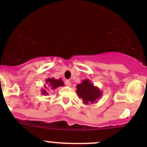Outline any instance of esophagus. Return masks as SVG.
I'll use <instances>...</instances> for the list:
<instances>
[{
  "label": "esophagus",
  "instance_id": "34e87169",
  "mask_svg": "<svg viewBox=\"0 0 147 147\" xmlns=\"http://www.w3.org/2000/svg\"><path fill=\"white\" fill-rule=\"evenodd\" d=\"M65 84H66L67 86H68V87H69V86L71 85V82L69 80H65Z\"/></svg>",
  "mask_w": 147,
  "mask_h": 147
}]
</instances>
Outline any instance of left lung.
<instances>
[{
  "instance_id": "8db88e82",
  "label": "left lung",
  "mask_w": 147,
  "mask_h": 147,
  "mask_svg": "<svg viewBox=\"0 0 147 147\" xmlns=\"http://www.w3.org/2000/svg\"><path fill=\"white\" fill-rule=\"evenodd\" d=\"M76 92L85 105L96 103L102 97V92L98 87L94 86L89 79L83 80L76 87Z\"/></svg>"
}]
</instances>
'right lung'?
<instances>
[{
  "label": "right lung",
  "mask_w": 147,
  "mask_h": 147,
  "mask_svg": "<svg viewBox=\"0 0 147 147\" xmlns=\"http://www.w3.org/2000/svg\"><path fill=\"white\" fill-rule=\"evenodd\" d=\"M45 84H44V89L41 90V93L43 95H47L49 90H55L59 87L64 86V82L61 78L57 80L54 78H47L45 80Z\"/></svg>",
  "instance_id": "obj_1"
}]
</instances>
